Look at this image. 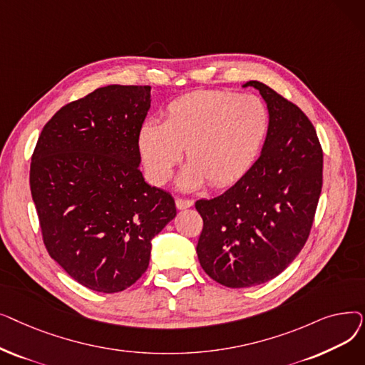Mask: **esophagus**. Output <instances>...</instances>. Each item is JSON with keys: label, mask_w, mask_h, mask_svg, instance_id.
Masks as SVG:
<instances>
[{"label": "esophagus", "mask_w": 365, "mask_h": 365, "mask_svg": "<svg viewBox=\"0 0 365 365\" xmlns=\"http://www.w3.org/2000/svg\"><path fill=\"white\" fill-rule=\"evenodd\" d=\"M194 205V201L189 200V198H176V207L179 210H183V208H189Z\"/></svg>", "instance_id": "1"}]
</instances>
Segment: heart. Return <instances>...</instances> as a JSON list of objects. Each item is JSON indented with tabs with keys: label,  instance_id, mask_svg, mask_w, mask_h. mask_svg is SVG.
<instances>
[{
	"label": "heart",
	"instance_id": "1",
	"mask_svg": "<svg viewBox=\"0 0 365 365\" xmlns=\"http://www.w3.org/2000/svg\"><path fill=\"white\" fill-rule=\"evenodd\" d=\"M269 130V112L255 94L198 90L168 103L164 123L148 120L138 145L149 179L165 183L180 163L183 148L190 164L179 185L198 187L205 180L223 187L250 170Z\"/></svg>",
	"mask_w": 365,
	"mask_h": 365
}]
</instances>
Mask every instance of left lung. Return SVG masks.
I'll list each match as a JSON object with an SVG mask.
<instances>
[{
  "label": "left lung",
  "mask_w": 365,
  "mask_h": 365,
  "mask_svg": "<svg viewBox=\"0 0 365 365\" xmlns=\"http://www.w3.org/2000/svg\"><path fill=\"white\" fill-rule=\"evenodd\" d=\"M269 110L255 165L227 190L198 200L197 255L204 272L229 289L279 275L308 241L322 187V148L302 109L271 87L248 81Z\"/></svg>",
  "instance_id": "1"
}]
</instances>
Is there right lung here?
I'll return each mask as SVG.
<instances>
[{"mask_svg": "<svg viewBox=\"0 0 365 365\" xmlns=\"http://www.w3.org/2000/svg\"><path fill=\"white\" fill-rule=\"evenodd\" d=\"M149 86H106L57 110L35 145L29 185L44 245L81 285L118 293L148 269L150 240L176 216L139 170Z\"/></svg>", "mask_w": 365, "mask_h": 365, "instance_id": "add662e5", "label": "right lung"}]
</instances>
